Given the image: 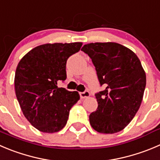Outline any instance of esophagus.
<instances>
[{
    "label": "esophagus",
    "mask_w": 160,
    "mask_h": 160,
    "mask_svg": "<svg viewBox=\"0 0 160 160\" xmlns=\"http://www.w3.org/2000/svg\"><path fill=\"white\" fill-rule=\"evenodd\" d=\"M80 97L82 99H85V98H88V97L90 96V93H89V91H84V92H80Z\"/></svg>",
    "instance_id": "obj_1"
}]
</instances>
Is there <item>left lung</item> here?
Segmentation results:
<instances>
[{"label":"left lung","mask_w":160,"mask_h":160,"mask_svg":"<svg viewBox=\"0 0 160 160\" xmlns=\"http://www.w3.org/2000/svg\"><path fill=\"white\" fill-rule=\"evenodd\" d=\"M97 71L100 86L106 89L95 94L98 107L89 115L91 127L99 133L121 131L138 112L146 86V75L133 51L115 42L85 45Z\"/></svg>","instance_id":"1"}]
</instances>
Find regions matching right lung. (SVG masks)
<instances>
[{
  "label": "right lung",
  "instance_id": "right-lung-1",
  "mask_svg": "<svg viewBox=\"0 0 160 160\" xmlns=\"http://www.w3.org/2000/svg\"><path fill=\"white\" fill-rule=\"evenodd\" d=\"M82 45V42L39 45L27 53L16 68L15 90L22 113L43 133L62 130L70 110L80 99L77 91L57 84L67 78V60Z\"/></svg>",
  "mask_w": 160,
  "mask_h": 160
}]
</instances>
